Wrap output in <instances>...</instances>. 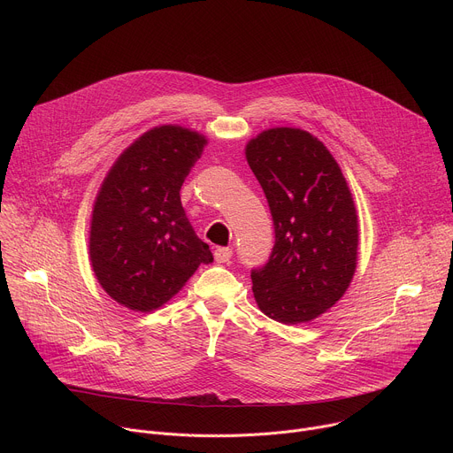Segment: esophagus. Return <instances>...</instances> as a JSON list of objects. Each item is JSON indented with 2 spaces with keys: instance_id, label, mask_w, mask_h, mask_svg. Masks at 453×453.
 <instances>
[{
  "instance_id": "1",
  "label": "esophagus",
  "mask_w": 453,
  "mask_h": 453,
  "mask_svg": "<svg viewBox=\"0 0 453 453\" xmlns=\"http://www.w3.org/2000/svg\"><path fill=\"white\" fill-rule=\"evenodd\" d=\"M213 254H215V262L217 264H227L231 260L233 250L229 247H219V249H215Z\"/></svg>"
}]
</instances>
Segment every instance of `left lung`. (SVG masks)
I'll list each match as a JSON object with an SVG mask.
<instances>
[{
	"instance_id": "obj_1",
	"label": "left lung",
	"mask_w": 453,
	"mask_h": 453,
	"mask_svg": "<svg viewBox=\"0 0 453 453\" xmlns=\"http://www.w3.org/2000/svg\"><path fill=\"white\" fill-rule=\"evenodd\" d=\"M245 159L276 233L267 265L250 273L256 304L283 325L310 322L346 294L357 271L351 189L332 152L303 128H267L249 140Z\"/></svg>"
}]
</instances>
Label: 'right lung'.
I'll return each mask as SVG.
<instances>
[{
  "label": "right lung",
  "instance_id": "obj_1",
  "mask_svg": "<svg viewBox=\"0 0 453 453\" xmlns=\"http://www.w3.org/2000/svg\"><path fill=\"white\" fill-rule=\"evenodd\" d=\"M208 138L159 125L128 145L107 172L93 204L89 262L118 304L149 313L166 304L213 254L180 204V186Z\"/></svg>",
  "mask_w": 453,
  "mask_h": 453
}]
</instances>
